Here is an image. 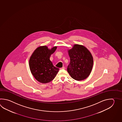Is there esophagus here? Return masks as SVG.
Wrapping results in <instances>:
<instances>
[{"label": "esophagus", "mask_w": 122, "mask_h": 122, "mask_svg": "<svg viewBox=\"0 0 122 122\" xmlns=\"http://www.w3.org/2000/svg\"><path fill=\"white\" fill-rule=\"evenodd\" d=\"M60 69H65V67H61V68Z\"/></svg>", "instance_id": "obj_1"}]
</instances>
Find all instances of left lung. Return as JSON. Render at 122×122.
I'll return each mask as SVG.
<instances>
[{
	"label": "left lung",
	"mask_w": 122,
	"mask_h": 122,
	"mask_svg": "<svg viewBox=\"0 0 122 122\" xmlns=\"http://www.w3.org/2000/svg\"><path fill=\"white\" fill-rule=\"evenodd\" d=\"M70 63L67 71L71 77L77 81L83 80L90 74L93 65L92 55L86 47L74 44L68 50Z\"/></svg>",
	"instance_id": "8db88e82"
}]
</instances>
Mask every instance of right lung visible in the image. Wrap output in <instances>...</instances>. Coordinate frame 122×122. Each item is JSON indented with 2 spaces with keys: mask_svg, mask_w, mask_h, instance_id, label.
Segmentation results:
<instances>
[{
  "mask_svg": "<svg viewBox=\"0 0 122 122\" xmlns=\"http://www.w3.org/2000/svg\"><path fill=\"white\" fill-rule=\"evenodd\" d=\"M57 48V46H55L49 49L46 46H40L36 48L30 58L29 65L31 73L41 83L50 82L59 71V68L55 67L50 60L51 55Z\"/></svg>",
  "mask_w": 122,
  "mask_h": 122,
  "instance_id": "right-lung-1",
  "label": "right lung"
}]
</instances>
